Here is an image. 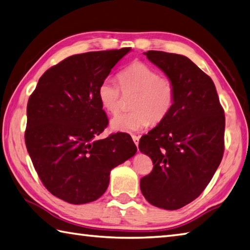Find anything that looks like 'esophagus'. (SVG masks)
Masks as SVG:
<instances>
[{
    "label": "esophagus",
    "instance_id": "34e87169",
    "mask_svg": "<svg viewBox=\"0 0 250 250\" xmlns=\"http://www.w3.org/2000/svg\"><path fill=\"white\" fill-rule=\"evenodd\" d=\"M131 138H133L135 145H136V146H138V144H139V137H138V136L133 135V136H131Z\"/></svg>",
    "mask_w": 250,
    "mask_h": 250
}]
</instances>
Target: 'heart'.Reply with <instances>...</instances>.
<instances>
[{
    "label": "heart",
    "instance_id": "obj_1",
    "mask_svg": "<svg viewBox=\"0 0 250 250\" xmlns=\"http://www.w3.org/2000/svg\"><path fill=\"white\" fill-rule=\"evenodd\" d=\"M121 89L111 78L99 83L97 95L101 105L114 115L120 111L122 93L133 95L131 112L117 115L111 121V128L119 133H136L151 122L160 123L168 115L175 101V86L167 77L140 61H135L119 74Z\"/></svg>",
    "mask_w": 250,
    "mask_h": 250
}]
</instances>
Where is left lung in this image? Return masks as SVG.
I'll return each instance as SVG.
<instances>
[{
	"mask_svg": "<svg viewBox=\"0 0 250 250\" xmlns=\"http://www.w3.org/2000/svg\"><path fill=\"white\" fill-rule=\"evenodd\" d=\"M144 54L174 83L175 101L166 119L140 138L139 150L153 162L140 189L152 206L177 210L205 190L220 166L224 111L212 79L186 56Z\"/></svg>",
	"mask_w": 250,
	"mask_h": 250,
	"instance_id": "left-lung-1",
	"label": "left lung"
}]
</instances>
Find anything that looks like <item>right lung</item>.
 I'll list each match as a JSON object with an SVG mask.
<instances>
[{"instance_id": "add662e5", "label": "right lung", "mask_w": 250, "mask_h": 250, "mask_svg": "<svg viewBox=\"0 0 250 250\" xmlns=\"http://www.w3.org/2000/svg\"><path fill=\"white\" fill-rule=\"evenodd\" d=\"M129 51L69 56L42 75L28 100V153L46 189L68 204L100 198L109 186L111 169L137 151L124 133L96 139L109 123L98 86Z\"/></svg>"}]
</instances>
